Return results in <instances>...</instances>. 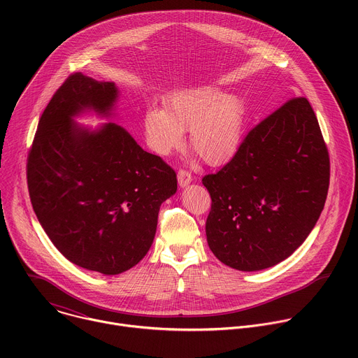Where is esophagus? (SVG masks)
<instances>
[{
	"label": "esophagus",
	"mask_w": 358,
	"mask_h": 358,
	"mask_svg": "<svg viewBox=\"0 0 358 358\" xmlns=\"http://www.w3.org/2000/svg\"><path fill=\"white\" fill-rule=\"evenodd\" d=\"M177 180H178V185H180L181 188H184V187H187L188 184H191L192 176H191V173H188V171H185V170H180V171L177 173Z\"/></svg>",
	"instance_id": "1"
}]
</instances>
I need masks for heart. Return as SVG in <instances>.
<instances>
[{"instance_id":"1","label":"heart","mask_w":358,"mask_h":358,"mask_svg":"<svg viewBox=\"0 0 358 358\" xmlns=\"http://www.w3.org/2000/svg\"><path fill=\"white\" fill-rule=\"evenodd\" d=\"M246 105L236 93L201 85L173 93L166 110L148 108L143 117L147 145L159 156H169L189 144L199 157L213 167L229 163L239 151L246 129Z\"/></svg>"}]
</instances>
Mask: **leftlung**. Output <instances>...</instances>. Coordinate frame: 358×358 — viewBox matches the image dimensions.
Instances as JSON below:
<instances>
[{
    "instance_id": "8db88e82",
    "label": "left lung",
    "mask_w": 358,
    "mask_h": 358,
    "mask_svg": "<svg viewBox=\"0 0 358 358\" xmlns=\"http://www.w3.org/2000/svg\"><path fill=\"white\" fill-rule=\"evenodd\" d=\"M329 178L317 117L308 99H292L248 133L227 166L202 178L213 199L210 249L236 271L278 265L315 228Z\"/></svg>"
}]
</instances>
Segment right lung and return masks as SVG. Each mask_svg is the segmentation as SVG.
Instances as JSON below:
<instances>
[{
    "label": "right lung",
    "mask_w": 358,
    "mask_h": 358,
    "mask_svg": "<svg viewBox=\"0 0 358 358\" xmlns=\"http://www.w3.org/2000/svg\"><path fill=\"white\" fill-rule=\"evenodd\" d=\"M119 87L75 73L43 110L27 164L32 208L72 264L103 275L136 266L155 241L162 203L176 194L174 170L112 122ZM108 119L90 129L76 117Z\"/></svg>",
    "instance_id": "right-lung-1"
}]
</instances>
